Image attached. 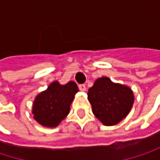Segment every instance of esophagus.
I'll return each instance as SVG.
<instances>
[{"instance_id":"esophagus-1","label":"esophagus","mask_w":160,"mask_h":160,"mask_svg":"<svg viewBox=\"0 0 160 160\" xmlns=\"http://www.w3.org/2000/svg\"><path fill=\"white\" fill-rule=\"evenodd\" d=\"M79 89H80L81 92H85V91H86V86H85V84H80V85H79Z\"/></svg>"}]
</instances>
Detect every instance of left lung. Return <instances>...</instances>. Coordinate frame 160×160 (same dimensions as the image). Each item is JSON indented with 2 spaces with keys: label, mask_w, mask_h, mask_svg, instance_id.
I'll return each mask as SVG.
<instances>
[{
  "label": "left lung",
  "mask_w": 160,
  "mask_h": 160,
  "mask_svg": "<svg viewBox=\"0 0 160 160\" xmlns=\"http://www.w3.org/2000/svg\"><path fill=\"white\" fill-rule=\"evenodd\" d=\"M93 115L106 126L116 125L131 111L133 105V92L126 85L114 83L108 77L99 78L89 89Z\"/></svg>",
  "instance_id": "8db88e82"
}]
</instances>
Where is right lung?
Instances as JSON below:
<instances>
[{
    "mask_svg": "<svg viewBox=\"0 0 160 160\" xmlns=\"http://www.w3.org/2000/svg\"><path fill=\"white\" fill-rule=\"evenodd\" d=\"M79 92L74 81L61 85L52 82L47 90L39 93L33 103L34 118L42 126L53 128L68 115L74 95Z\"/></svg>",
    "mask_w": 160,
    "mask_h": 160,
    "instance_id": "1",
    "label": "right lung"
}]
</instances>
